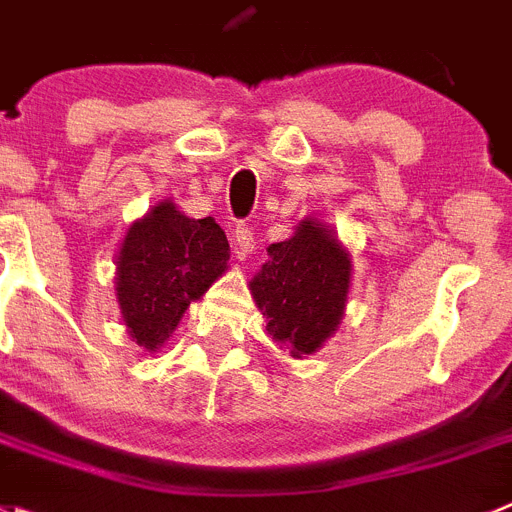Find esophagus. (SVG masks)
<instances>
[{
    "mask_svg": "<svg viewBox=\"0 0 512 512\" xmlns=\"http://www.w3.org/2000/svg\"><path fill=\"white\" fill-rule=\"evenodd\" d=\"M251 251H253V233H251V228L236 226V231H233V253H236V259L243 261Z\"/></svg>",
    "mask_w": 512,
    "mask_h": 512,
    "instance_id": "esophagus-1",
    "label": "esophagus"
}]
</instances>
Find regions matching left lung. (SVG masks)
Masks as SVG:
<instances>
[{"instance_id": "1", "label": "left lung", "mask_w": 512, "mask_h": 512, "mask_svg": "<svg viewBox=\"0 0 512 512\" xmlns=\"http://www.w3.org/2000/svg\"><path fill=\"white\" fill-rule=\"evenodd\" d=\"M271 337L301 359L334 337L352 289V253L332 226L306 216L294 236L269 246V261L248 281Z\"/></svg>"}]
</instances>
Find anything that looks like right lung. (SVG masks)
Wrapping results in <instances>:
<instances>
[{
  "instance_id": "1",
  "label": "right lung",
  "mask_w": 512,
  "mask_h": 512,
  "mask_svg": "<svg viewBox=\"0 0 512 512\" xmlns=\"http://www.w3.org/2000/svg\"><path fill=\"white\" fill-rule=\"evenodd\" d=\"M223 228L191 218L173 201H160L133 221L115 253V299L128 337L158 352L193 301L228 271Z\"/></svg>"
}]
</instances>
